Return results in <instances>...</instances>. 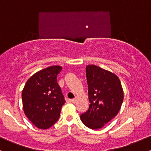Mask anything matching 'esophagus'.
Instances as JSON below:
<instances>
[{
	"mask_svg": "<svg viewBox=\"0 0 151 151\" xmlns=\"http://www.w3.org/2000/svg\"><path fill=\"white\" fill-rule=\"evenodd\" d=\"M71 101H72V103H73V104L76 103V102H77V98H74V99H71Z\"/></svg>",
	"mask_w": 151,
	"mask_h": 151,
	"instance_id": "obj_1",
	"label": "esophagus"
}]
</instances>
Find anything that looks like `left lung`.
<instances>
[{"label": "left lung", "mask_w": 151, "mask_h": 151, "mask_svg": "<svg viewBox=\"0 0 151 151\" xmlns=\"http://www.w3.org/2000/svg\"><path fill=\"white\" fill-rule=\"evenodd\" d=\"M86 75L90 105L81 120L89 129H101L119 113L124 91L115 74L98 66H86Z\"/></svg>", "instance_id": "8db88e82"}]
</instances>
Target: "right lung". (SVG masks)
Returning <instances> with one entry per match:
<instances>
[{"instance_id": "1", "label": "right lung", "mask_w": 151, "mask_h": 151, "mask_svg": "<svg viewBox=\"0 0 151 151\" xmlns=\"http://www.w3.org/2000/svg\"><path fill=\"white\" fill-rule=\"evenodd\" d=\"M60 66H51L31 77L22 92L24 113L32 124L40 129H47L58 120L65 100L57 76Z\"/></svg>"}]
</instances>
